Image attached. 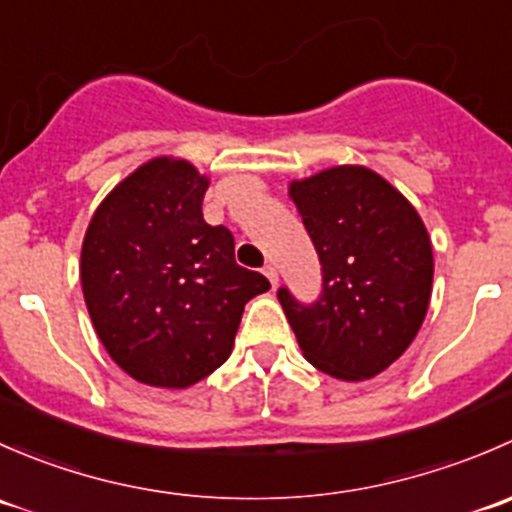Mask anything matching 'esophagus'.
Masks as SVG:
<instances>
[{
	"label": "esophagus",
	"mask_w": 512,
	"mask_h": 512,
	"mask_svg": "<svg viewBox=\"0 0 512 512\" xmlns=\"http://www.w3.org/2000/svg\"><path fill=\"white\" fill-rule=\"evenodd\" d=\"M262 272H265V277H267V280H270V285L277 287V282H280V277H277V267L272 265V262H267L265 270H262Z\"/></svg>",
	"instance_id": "obj_1"
}]
</instances>
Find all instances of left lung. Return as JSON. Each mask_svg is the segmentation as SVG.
Wrapping results in <instances>:
<instances>
[{
    "instance_id": "left-lung-1",
    "label": "left lung",
    "mask_w": 512,
    "mask_h": 512,
    "mask_svg": "<svg viewBox=\"0 0 512 512\" xmlns=\"http://www.w3.org/2000/svg\"><path fill=\"white\" fill-rule=\"evenodd\" d=\"M322 262V297L277 292L304 359L342 381L374 379L416 339L433 287L431 237L401 190L366 165L289 183Z\"/></svg>"
}]
</instances>
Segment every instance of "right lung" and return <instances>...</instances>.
I'll return each mask as SVG.
<instances>
[{
    "instance_id": "1",
    "label": "right lung",
    "mask_w": 512,
    "mask_h": 512,
    "mask_svg": "<svg viewBox=\"0 0 512 512\" xmlns=\"http://www.w3.org/2000/svg\"><path fill=\"white\" fill-rule=\"evenodd\" d=\"M208 185L190 160L151 158L101 200L81 245L98 339L158 389H188L223 366L245 304L270 289L237 265L230 230L203 220Z\"/></svg>"
}]
</instances>
